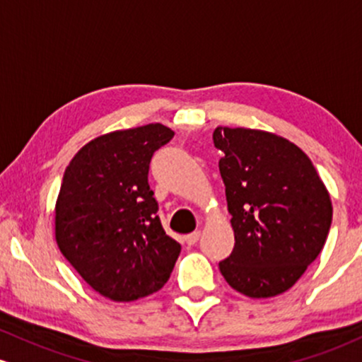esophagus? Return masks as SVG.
I'll return each mask as SVG.
<instances>
[{
    "mask_svg": "<svg viewBox=\"0 0 362 362\" xmlns=\"http://www.w3.org/2000/svg\"><path fill=\"white\" fill-rule=\"evenodd\" d=\"M200 235H202L200 230H194V233L188 234V235H186V239H185L186 245H188V246H194V245H197V243H198V239H200Z\"/></svg>",
    "mask_w": 362,
    "mask_h": 362,
    "instance_id": "obj_1",
    "label": "esophagus"
}]
</instances>
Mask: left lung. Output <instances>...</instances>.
Wrapping results in <instances>:
<instances>
[{"label":"left lung","instance_id":"obj_1","mask_svg":"<svg viewBox=\"0 0 362 362\" xmlns=\"http://www.w3.org/2000/svg\"><path fill=\"white\" fill-rule=\"evenodd\" d=\"M215 147L233 215L234 250L218 263L234 291L274 298L315 262L332 224V200L310 157L263 129L217 127Z\"/></svg>","mask_w":362,"mask_h":362}]
</instances>
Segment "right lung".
I'll return each instance as SVG.
<instances>
[{"label":"right lung","mask_w":362,"mask_h":362,"mask_svg":"<svg viewBox=\"0 0 362 362\" xmlns=\"http://www.w3.org/2000/svg\"><path fill=\"white\" fill-rule=\"evenodd\" d=\"M173 136L160 123L116 129L83 145L64 170L56 243L85 282L111 301L160 291L181 253L162 229L148 186L153 152Z\"/></svg>","instance_id":"1"}]
</instances>
